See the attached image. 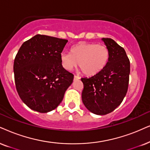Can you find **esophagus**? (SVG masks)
Listing matches in <instances>:
<instances>
[{
    "instance_id": "esophagus-1",
    "label": "esophagus",
    "mask_w": 150,
    "mask_h": 150,
    "mask_svg": "<svg viewBox=\"0 0 150 150\" xmlns=\"http://www.w3.org/2000/svg\"><path fill=\"white\" fill-rule=\"evenodd\" d=\"M80 79V77H79L78 75H74V80H77V79Z\"/></svg>"
}]
</instances>
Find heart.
Segmentation results:
<instances>
[{
    "instance_id": "heart-1",
    "label": "heart",
    "mask_w": 150,
    "mask_h": 150,
    "mask_svg": "<svg viewBox=\"0 0 150 150\" xmlns=\"http://www.w3.org/2000/svg\"><path fill=\"white\" fill-rule=\"evenodd\" d=\"M71 54L62 52L60 60L66 70L71 71L79 67L82 73L88 76L99 73L105 68L109 59V51L103 45L79 43L71 48Z\"/></svg>"
}]
</instances>
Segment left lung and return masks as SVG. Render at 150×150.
Returning <instances> with one entry per match:
<instances>
[{"mask_svg":"<svg viewBox=\"0 0 150 150\" xmlns=\"http://www.w3.org/2000/svg\"><path fill=\"white\" fill-rule=\"evenodd\" d=\"M109 51L105 68L93 76L81 78V99L86 109L97 115H106L116 109L127 92L130 62L125 49L113 39L102 38Z\"/></svg>","mask_w":150,"mask_h":150,"instance_id":"left-lung-1","label":"left lung"}]
</instances>
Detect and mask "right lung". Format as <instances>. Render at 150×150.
Listing matches in <instances>:
<instances>
[{
    "label": "right lung",
    "instance_id": "add662e5",
    "mask_svg": "<svg viewBox=\"0 0 150 150\" xmlns=\"http://www.w3.org/2000/svg\"><path fill=\"white\" fill-rule=\"evenodd\" d=\"M68 40L37 35L23 43L14 62L15 85L28 107L47 113L58 107L74 75L62 65Z\"/></svg>",
    "mask_w": 150,
    "mask_h": 150
}]
</instances>
